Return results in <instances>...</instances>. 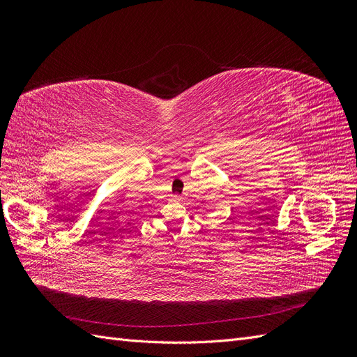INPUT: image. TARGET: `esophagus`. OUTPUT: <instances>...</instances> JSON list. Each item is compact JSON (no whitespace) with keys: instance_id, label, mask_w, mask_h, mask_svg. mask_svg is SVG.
<instances>
[{"instance_id":"obj_1","label":"esophagus","mask_w":357,"mask_h":357,"mask_svg":"<svg viewBox=\"0 0 357 357\" xmlns=\"http://www.w3.org/2000/svg\"><path fill=\"white\" fill-rule=\"evenodd\" d=\"M171 199H174V201H178V199H180V197H178V195H172V197H171Z\"/></svg>"}]
</instances>
